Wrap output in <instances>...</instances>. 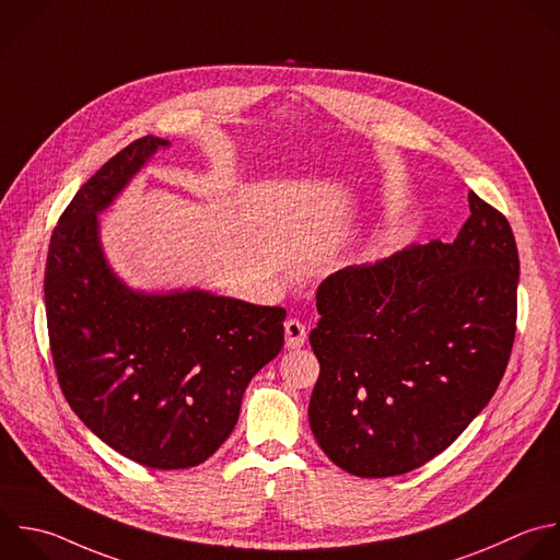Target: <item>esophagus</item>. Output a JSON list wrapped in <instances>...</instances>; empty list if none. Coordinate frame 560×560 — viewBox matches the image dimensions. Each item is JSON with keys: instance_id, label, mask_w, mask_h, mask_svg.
<instances>
[{"instance_id": "obj_1", "label": "esophagus", "mask_w": 560, "mask_h": 560, "mask_svg": "<svg viewBox=\"0 0 560 560\" xmlns=\"http://www.w3.org/2000/svg\"><path fill=\"white\" fill-rule=\"evenodd\" d=\"M284 343L289 350L302 348L306 343V326L300 319L284 322Z\"/></svg>"}]
</instances>
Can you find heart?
<instances>
[{"label": "heart", "instance_id": "b5f03b06", "mask_svg": "<svg viewBox=\"0 0 560 560\" xmlns=\"http://www.w3.org/2000/svg\"><path fill=\"white\" fill-rule=\"evenodd\" d=\"M378 252H381V247H378V245H376V247H372V249H370V254H372V256H378Z\"/></svg>", "mask_w": 560, "mask_h": 560}]
</instances>
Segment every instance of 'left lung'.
<instances>
[{"label": "left lung", "instance_id": "left-lung-1", "mask_svg": "<svg viewBox=\"0 0 560 560\" xmlns=\"http://www.w3.org/2000/svg\"><path fill=\"white\" fill-rule=\"evenodd\" d=\"M453 243L352 265L317 289L319 378L308 422L359 477L409 472L442 453L492 398L514 341L518 254L501 212L468 192Z\"/></svg>", "mask_w": 560, "mask_h": 560}]
</instances>
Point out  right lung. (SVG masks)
<instances>
[{
  "instance_id": "add662e5",
  "label": "right lung",
  "mask_w": 560,
  "mask_h": 560,
  "mask_svg": "<svg viewBox=\"0 0 560 560\" xmlns=\"http://www.w3.org/2000/svg\"><path fill=\"white\" fill-rule=\"evenodd\" d=\"M171 142L147 136L72 199L46 262V313L61 389L114 451L160 470L206 462L284 343V308L203 289L136 291L105 258L98 217Z\"/></svg>"
}]
</instances>
